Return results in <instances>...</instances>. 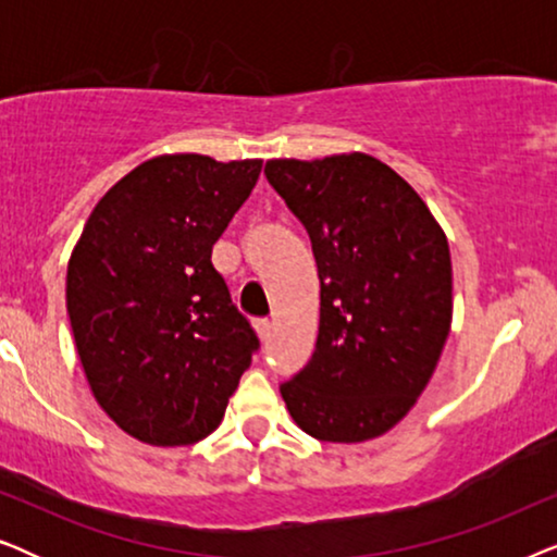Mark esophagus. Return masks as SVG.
Instances as JSON below:
<instances>
[{"instance_id": "esophagus-1", "label": "esophagus", "mask_w": 557, "mask_h": 557, "mask_svg": "<svg viewBox=\"0 0 557 557\" xmlns=\"http://www.w3.org/2000/svg\"><path fill=\"white\" fill-rule=\"evenodd\" d=\"M256 330H258V334H261V339H263V342L271 337V322H269V319H258V322H256Z\"/></svg>"}]
</instances>
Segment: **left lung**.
I'll use <instances>...</instances> for the list:
<instances>
[{"mask_svg": "<svg viewBox=\"0 0 557 557\" xmlns=\"http://www.w3.org/2000/svg\"><path fill=\"white\" fill-rule=\"evenodd\" d=\"M265 177L301 220L322 281L317 349L281 383L309 436H383L429 385L451 330V253L413 187L370 154L271 159Z\"/></svg>", "mask_w": 557, "mask_h": 557, "instance_id": "obj_1", "label": "left lung"}]
</instances>
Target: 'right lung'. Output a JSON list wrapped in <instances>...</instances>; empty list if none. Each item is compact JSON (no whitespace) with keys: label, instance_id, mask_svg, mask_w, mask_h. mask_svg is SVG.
<instances>
[{"label":"right lung","instance_id":"add662e5","mask_svg":"<svg viewBox=\"0 0 557 557\" xmlns=\"http://www.w3.org/2000/svg\"><path fill=\"white\" fill-rule=\"evenodd\" d=\"M261 166L149 159L98 200L73 248L65 304L83 372L98 406L144 444L210 436L261 347L210 261Z\"/></svg>","mask_w":557,"mask_h":557}]
</instances>
